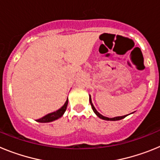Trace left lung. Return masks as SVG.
<instances>
[{"label": "left lung", "mask_w": 160, "mask_h": 160, "mask_svg": "<svg viewBox=\"0 0 160 160\" xmlns=\"http://www.w3.org/2000/svg\"><path fill=\"white\" fill-rule=\"evenodd\" d=\"M90 105H91V107H92V109H93V111H94V112L96 114H97L98 117H99V118H102V119L108 120V121H117V120L122 119V118H125V117L128 116V115H124V116L114 117V118H107V117H105V116H103V115H102L101 114H99V113H98L97 111H96V109L94 108V105H93V104H92V102H91V98H90Z\"/></svg>", "instance_id": "left-lung-1"}]
</instances>
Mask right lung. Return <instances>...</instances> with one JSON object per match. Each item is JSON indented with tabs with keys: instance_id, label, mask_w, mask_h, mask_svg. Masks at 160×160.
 <instances>
[{
	"instance_id": "1",
	"label": "right lung",
	"mask_w": 160,
	"mask_h": 160,
	"mask_svg": "<svg viewBox=\"0 0 160 160\" xmlns=\"http://www.w3.org/2000/svg\"><path fill=\"white\" fill-rule=\"evenodd\" d=\"M67 105H68V98L67 100H66V102H65L64 105H63V107H61L59 110H58V111H55V112L46 114V116L42 117V118H39V119H37V121L39 122H49L53 121V120H56L58 119V118H61V117L63 115V114L65 113V111H66Z\"/></svg>"
}]
</instances>
